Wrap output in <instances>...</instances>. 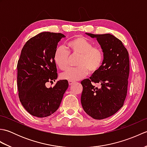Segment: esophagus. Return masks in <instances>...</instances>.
I'll list each match as a JSON object with an SVG mask.
<instances>
[{
    "instance_id": "esophagus-1",
    "label": "esophagus",
    "mask_w": 147,
    "mask_h": 147,
    "mask_svg": "<svg viewBox=\"0 0 147 147\" xmlns=\"http://www.w3.org/2000/svg\"><path fill=\"white\" fill-rule=\"evenodd\" d=\"M68 83H69V85H73V84L74 83V82H73V81H69Z\"/></svg>"
}]
</instances>
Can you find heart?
I'll return each mask as SVG.
<instances>
[{"label":"heart","mask_w":147,"mask_h":147,"mask_svg":"<svg viewBox=\"0 0 147 147\" xmlns=\"http://www.w3.org/2000/svg\"><path fill=\"white\" fill-rule=\"evenodd\" d=\"M69 52L73 55H80L77 65L69 68L61 74L62 79L77 81L88 75L89 71L94 73L102 65L104 55L102 50L93 47V43L83 36H77L67 43V48L59 46L54 53L55 64L61 70H65L69 66Z\"/></svg>","instance_id":"b5f03b06"}]
</instances>
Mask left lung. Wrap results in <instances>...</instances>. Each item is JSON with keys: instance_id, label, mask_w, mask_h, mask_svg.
<instances>
[{"instance_id": "8db88e82", "label": "left lung", "mask_w": 147, "mask_h": 147, "mask_svg": "<svg viewBox=\"0 0 147 147\" xmlns=\"http://www.w3.org/2000/svg\"><path fill=\"white\" fill-rule=\"evenodd\" d=\"M104 52L100 69L90 79L83 80L81 103L86 113L95 119L114 115L123 107L127 95L129 74V59L127 49L120 40L111 34L94 35ZM98 83L99 88L93 85Z\"/></svg>"}]
</instances>
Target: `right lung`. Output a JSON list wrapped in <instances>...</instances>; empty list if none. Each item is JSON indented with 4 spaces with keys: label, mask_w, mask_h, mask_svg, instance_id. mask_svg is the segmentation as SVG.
<instances>
[{
    "label": "right lung",
    "mask_w": 147,
    "mask_h": 147,
    "mask_svg": "<svg viewBox=\"0 0 147 147\" xmlns=\"http://www.w3.org/2000/svg\"><path fill=\"white\" fill-rule=\"evenodd\" d=\"M62 33L42 32L27 41L18 62L19 98L27 112L38 117L54 114L60 106L69 84L59 80L48 88L45 84L57 78L54 53Z\"/></svg>",
    "instance_id": "right-lung-1"
}]
</instances>
